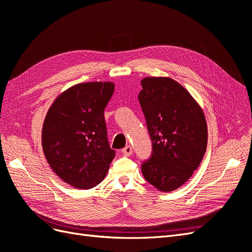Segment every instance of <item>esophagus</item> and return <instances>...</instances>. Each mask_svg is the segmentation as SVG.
<instances>
[{
	"mask_svg": "<svg viewBox=\"0 0 252 252\" xmlns=\"http://www.w3.org/2000/svg\"><path fill=\"white\" fill-rule=\"evenodd\" d=\"M122 152H123V154L125 155V156H127V157H129V156H131L132 155V147L131 146H126L125 148H123V150H122Z\"/></svg>",
	"mask_w": 252,
	"mask_h": 252,
	"instance_id": "obj_1",
	"label": "esophagus"
}]
</instances>
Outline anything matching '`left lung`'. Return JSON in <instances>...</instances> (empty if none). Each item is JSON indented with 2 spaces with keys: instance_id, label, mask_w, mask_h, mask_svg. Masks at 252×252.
Wrapping results in <instances>:
<instances>
[{
  "instance_id": "obj_1",
  "label": "left lung",
  "mask_w": 252,
  "mask_h": 252,
  "mask_svg": "<svg viewBox=\"0 0 252 252\" xmlns=\"http://www.w3.org/2000/svg\"><path fill=\"white\" fill-rule=\"evenodd\" d=\"M141 84L139 101L152 141V155L142 164V173L159 191H173L202 162L207 123L199 103L177 81L149 77Z\"/></svg>"
}]
</instances>
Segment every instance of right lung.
I'll return each instance as SVG.
<instances>
[{"mask_svg":"<svg viewBox=\"0 0 252 252\" xmlns=\"http://www.w3.org/2000/svg\"><path fill=\"white\" fill-rule=\"evenodd\" d=\"M113 91L112 82L77 84L58 95L44 120L45 158L53 172L74 188L100 184L116 156L104 118Z\"/></svg>","mask_w":252,"mask_h":252,"instance_id":"1","label":"right lung"}]
</instances>
